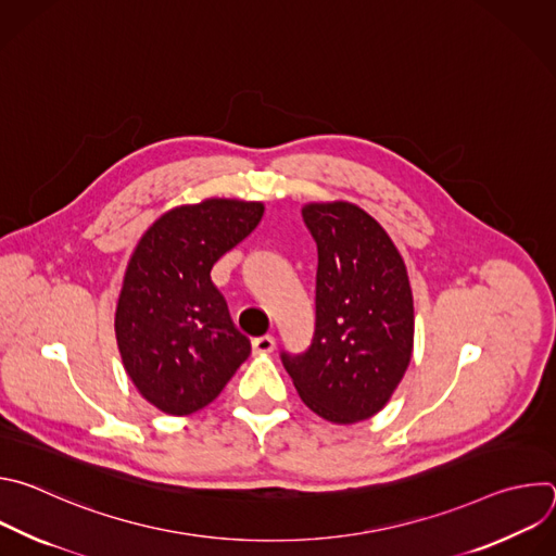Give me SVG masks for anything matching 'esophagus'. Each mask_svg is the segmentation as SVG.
<instances>
[{
    "mask_svg": "<svg viewBox=\"0 0 556 556\" xmlns=\"http://www.w3.org/2000/svg\"><path fill=\"white\" fill-rule=\"evenodd\" d=\"M273 350H275V337L264 334V337L253 339V352L255 354H270Z\"/></svg>",
    "mask_w": 556,
    "mask_h": 556,
    "instance_id": "esophagus-1",
    "label": "esophagus"
}]
</instances>
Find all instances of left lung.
<instances>
[{
    "mask_svg": "<svg viewBox=\"0 0 556 556\" xmlns=\"http://www.w3.org/2000/svg\"><path fill=\"white\" fill-rule=\"evenodd\" d=\"M319 268L316 326L307 352L281 354L301 401L328 422L376 416L414 352V294L387 230L352 202L303 206Z\"/></svg>",
    "mask_w": 556,
    "mask_h": 556,
    "instance_id": "left-lung-1",
    "label": "left lung"
}]
</instances>
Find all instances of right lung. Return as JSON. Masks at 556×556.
I'll return each instance as SVG.
<instances>
[{"mask_svg": "<svg viewBox=\"0 0 556 556\" xmlns=\"http://www.w3.org/2000/svg\"><path fill=\"white\" fill-rule=\"evenodd\" d=\"M264 202L208 198L157 217L136 244L116 303V343L142 399L169 416L213 403L249 354L213 264L262 222Z\"/></svg>", "mask_w": 556, "mask_h": 556, "instance_id": "obj_1", "label": "right lung"}]
</instances>
